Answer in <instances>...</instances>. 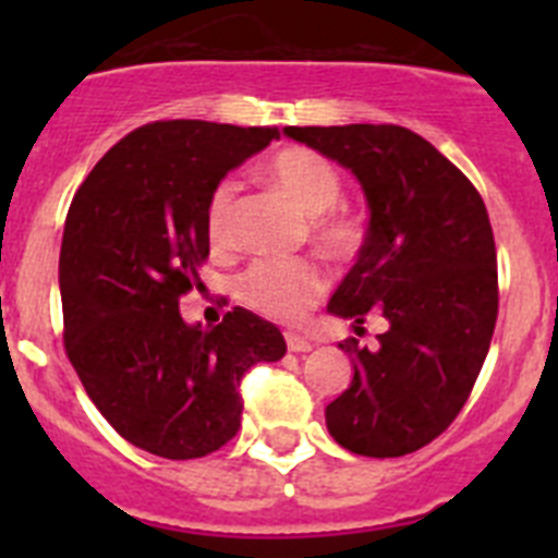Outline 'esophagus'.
Segmentation results:
<instances>
[{
    "instance_id": "obj_1",
    "label": "esophagus",
    "mask_w": 558,
    "mask_h": 558,
    "mask_svg": "<svg viewBox=\"0 0 558 558\" xmlns=\"http://www.w3.org/2000/svg\"><path fill=\"white\" fill-rule=\"evenodd\" d=\"M284 343H288L290 352H310V349H313V343H310L304 335H295V332L284 335Z\"/></svg>"
}]
</instances>
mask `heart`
<instances>
[{"mask_svg": "<svg viewBox=\"0 0 558 558\" xmlns=\"http://www.w3.org/2000/svg\"><path fill=\"white\" fill-rule=\"evenodd\" d=\"M265 179L282 190L307 215L313 243L338 263H349L363 248L366 231L352 211L340 209L343 175L324 153L313 147L290 145L276 150L265 165ZM236 181L223 179L215 184L206 201V236L215 248L231 243L234 226ZM329 288L324 265L313 256L299 259H256L236 276V299L270 322L293 324L313 307Z\"/></svg>", "mask_w": 558, "mask_h": 558, "instance_id": "obj_1", "label": "heart"}]
</instances>
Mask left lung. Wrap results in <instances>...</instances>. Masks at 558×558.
Wrapping results in <instances>:
<instances>
[{"mask_svg": "<svg viewBox=\"0 0 558 558\" xmlns=\"http://www.w3.org/2000/svg\"><path fill=\"white\" fill-rule=\"evenodd\" d=\"M366 190V240L335 290L329 313L363 332L383 315L379 347L354 352L352 386L327 405L340 447L397 458L438 438L466 405L497 322V251L489 211L472 181L402 125L284 128Z\"/></svg>", "mask_w": 558, "mask_h": 558, "instance_id": "8db88e82", "label": "left lung"}]
</instances>
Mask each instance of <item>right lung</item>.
I'll return each instance as SVG.
<instances>
[{
  "instance_id": "right-lung-1",
  "label": "right lung",
  "mask_w": 558,
  "mask_h": 558,
  "mask_svg": "<svg viewBox=\"0 0 558 558\" xmlns=\"http://www.w3.org/2000/svg\"><path fill=\"white\" fill-rule=\"evenodd\" d=\"M279 128L159 120L120 140L88 172L63 226V349L125 441L153 456L204 458L236 436L254 363L288 352L282 332L243 307L190 327L181 295L209 256L206 201L231 167Z\"/></svg>"
}]
</instances>
